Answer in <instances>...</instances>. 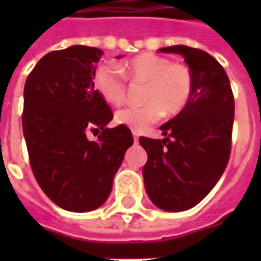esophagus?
Returning a JSON list of instances; mask_svg holds the SVG:
<instances>
[{
    "label": "esophagus",
    "mask_w": 261,
    "mask_h": 261,
    "mask_svg": "<svg viewBox=\"0 0 261 261\" xmlns=\"http://www.w3.org/2000/svg\"><path fill=\"white\" fill-rule=\"evenodd\" d=\"M133 135H134V141L135 142H138V133H137V131H133Z\"/></svg>",
    "instance_id": "esophagus-1"
}]
</instances>
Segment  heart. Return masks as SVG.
Instances as JSON below:
<instances>
[{
    "instance_id": "b5f03b06",
    "label": "heart",
    "mask_w": 261,
    "mask_h": 261,
    "mask_svg": "<svg viewBox=\"0 0 261 261\" xmlns=\"http://www.w3.org/2000/svg\"><path fill=\"white\" fill-rule=\"evenodd\" d=\"M126 80L145 84L142 98L146 104L118 111L115 122L137 133L159 122L164 114H180L194 93L190 67L153 53H143L119 65H101L94 74V88L104 101L119 107L126 100Z\"/></svg>"
}]
</instances>
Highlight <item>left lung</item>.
I'll return each instance as SVG.
<instances>
[{
    "label": "left lung",
    "mask_w": 261,
    "mask_h": 261,
    "mask_svg": "<svg viewBox=\"0 0 261 261\" xmlns=\"http://www.w3.org/2000/svg\"><path fill=\"white\" fill-rule=\"evenodd\" d=\"M159 51L182 55L194 77L190 102L160 127L165 138H139L147 153L142 174L149 198L161 210L177 213L206 198L226 168L234 97L223 67L206 51L182 44Z\"/></svg>",
    "instance_id": "obj_1"
}]
</instances>
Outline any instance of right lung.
<instances>
[{
    "label": "right lung",
    "mask_w": 261,
    "mask_h": 261,
    "mask_svg": "<svg viewBox=\"0 0 261 261\" xmlns=\"http://www.w3.org/2000/svg\"><path fill=\"white\" fill-rule=\"evenodd\" d=\"M102 54L80 44L51 51L24 87L22 133L35 178L57 206L74 213L106 202L134 142L126 126L107 127L114 116L93 83ZM93 128L102 130L97 141L86 137Z\"/></svg>",
    "instance_id": "add662e5"
}]
</instances>
